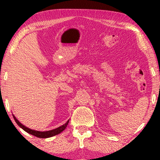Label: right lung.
<instances>
[{
  "label": "right lung",
  "instance_id": "1",
  "mask_svg": "<svg viewBox=\"0 0 160 160\" xmlns=\"http://www.w3.org/2000/svg\"><path fill=\"white\" fill-rule=\"evenodd\" d=\"M13 117H14V119L15 120V122H17V124H18V125L21 128H22L24 130L26 131V132H28V133H30V134L34 135V136L38 137V138H49V137L54 136V135H56L59 134V133L62 132V131L64 130L65 128H66L68 124V122H69V121H68L66 123H65V124H63L62 126L59 127V128L54 129V130H49V131H45V132H40V131L33 130H31V129L26 128L25 126H24L23 124H22L20 122H19L18 120L16 119V117H15L14 116H13Z\"/></svg>",
  "mask_w": 160,
  "mask_h": 160
}]
</instances>
